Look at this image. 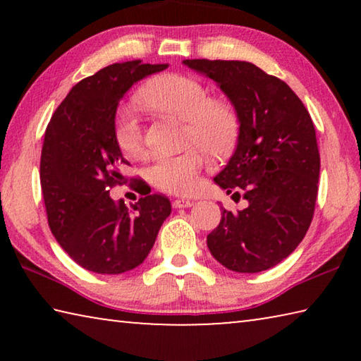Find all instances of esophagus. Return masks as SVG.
I'll list each match as a JSON object with an SVG mask.
<instances>
[{
	"label": "esophagus",
	"instance_id": "1",
	"mask_svg": "<svg viewBox=\"0 0 361 361\" xmlns=\"http://www.w3.org/2000/svg\"><path fill=\"white\" fill-rule=\"evenodd\" d=\"M194 202L189 199H175L173 200V207L175 209H186V207H191Z\"/></svg>",
	"mask_w": 361,
	"mask_h": 361
}]
</instances>
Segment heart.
Returning <instances> with one entry per match:
<instances>
[{
    "label": "heart",
    "instance_id": "b5f03b06",
    "mask_svg": "<svg viewBox=\"0 0 361 361\" xmlns=\"http://www.w3.org/2000/svg\"><path fill=\"white\" fill-rule=\"evenodd\" d=\"M140 100L154 111L185 119L186 142L197 143L180 154L157 156L148 169L149 183L166 192H194L207 159L202 146L213 156H224L234 148L240 129L237 109L229 102L212 99L202 81L178 73L152 79ZM114 137L126 156H143V127L132 108H122L116 116Z\"/></svg>",
    "mask_w": 361,
    "mask_h": 361
}]
</instances>
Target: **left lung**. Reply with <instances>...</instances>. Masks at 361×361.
Wrapping results in <instances>:
<instances>
[{
  "instance_id": "8db88e82",
  "label": "left lung",
  "mask_w": 361,
  "mask_h": 361,
  "mask_svg": "<svg viewBox=\"0 0 361 361\" xmlns=\"http://www.w3.org/2000/svg\"><path fill=\"white\" fill-rule=\"evenodd\" d=\"M185 65L216 81L240 119L237 149L215 181L248 207L223 209L207 245L231 271H266L295 252L312 223L320 175L312 118L288 84L253 63L192 59Z\"/></svg>"
}]
</instances>
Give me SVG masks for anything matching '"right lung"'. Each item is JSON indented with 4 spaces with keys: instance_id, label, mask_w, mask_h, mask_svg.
<instances>
[{
    "instance_id": "obj_1",
    "label": "right lung",
    "mask_w": 361,
    "mask_h": 361,
    "mask_svg": "<svg viewBox=\"0 0 361 361\" xmlns=\"http://www.w3.org/2000/svg\"><path fill=\"white\" fill-rule=\"evenodd\" d=\"M166 68L142 60L105 66L70 90L46 129L39 178L49 228L87 271L122 274L142 264L172 212L164 194H146L132 210L109 197L129 180L114 137L118 103L133 82Z\"/></svg>"
}]
</instances>
